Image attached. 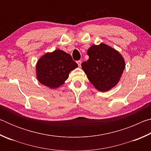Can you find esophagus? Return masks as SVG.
Returning <instances> with one entry per match:
<instances>
[{
    "label": "esophagus",
    "mask_w": 151,
    "mask_h": 151,
    "mask_svg": "<svg viewBox=\"0 0 151 151\" xmlns=\"http://www.w3.org/2000/svg\"><path fill=\"white\" fill-rule=\"evenodd\" d=\"M76 63H77V64H78V66H79V67H80V66H81V60H78L77 61V62H76Z\"/></svg>",
    "instance_id": "34e87169"
}]
</instances>
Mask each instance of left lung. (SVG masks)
Returning <instances> with one entry per match:
<instances>
[{
  "mask_svg": "<svg viewBox=\"0 0 151 151\" xmlns=\"http://www.w3.org/2000/svg\"><path fill=\"white\" fill-rule=\"evenodd\" d=\"M89 58L82 63V68L97 90L106 92L119 83L125 68V61L114 48L104 43L88 48Z\"/></svg>",
  "mask_w": 151,
  "mask_h": 151,
  "instance_id": "1",
  "label": "left lung"
}]
</instances>
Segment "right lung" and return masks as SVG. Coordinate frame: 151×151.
I'll return each instance as SVG.
<instances>
[{
  "mask_svg": "<svg viewBox=\"0 0 151 151\" xmlns=\"http://www.w3.org/2000/svg\"><path fill=\"white\" fill-rule=\"evenodd\" d=\"M78 67L72 57L62 50L47 52L37 61V77L42 85L57 88L65 83L70 71Z\"/></svg>",
  "mask_w": 151,
  "mask_h": 151,
  "instance_id": "add662e5",
  "label": "right lung"
}]
</instances>
